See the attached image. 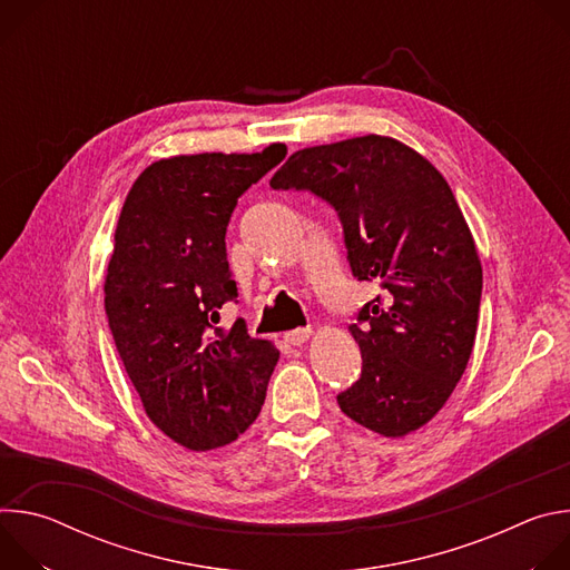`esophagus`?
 <instances>
[{"instance_id": "esophagus-1", "label": "esophagus", "mask_w": 570, "mask_h": 570, "mask_svg": "<svg viewBox=\"0 0 570 570\" xmlns=\"http://www.w3.org/2000/svg\"><path fill=\"white\" fill-rule=\"evenodd\" d=\"M311 336V327H299V330H293V332H286L284 334V341L293 347H299L304 341H308Z\"/></svg>"}]
</instances>
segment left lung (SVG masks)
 Listing matches in <instances>:
<instances>
[{
    "label": "left lung",
    "instance_id": "obj_1",
    "mask_svg": "<svg viewBox=\"0 0 570 570\" xmlns=\"http://www.w3.org/2000/svg\"><path fill=\"white\" fill-rule=\"evenodd\" d=\"M277 191H308L343 225L347 262L381 295L352 324L361 376L336 399L385 438L424 426L460 381L478 330L482 268L440 171L396 139L367 135L293 153Z\"/></svg>",
    "mask_w": 570,
    "mask_h": 570
}]
</instances>
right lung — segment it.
I'll use <instances>...</instances> for the list:
<instances>
[{
  "instance_id": "right-lung-1",
  "label": "right lung",
  "mask_w": 570,
  "mask_h": 570,
  "mask_svg": "<svg viewBox=\"0 0 570 570\" xmlns=\"http://www.w3.org/2000/svg\"><path fill=\"white\" fill-rule=\"evenodd\" d=\"M286 155H178L150 165L119 214L106 277L110 332L150 422L191 451L257 420L279 352L220 308L236 302L225 232L236 200Z\"/></svg>"
}]
</instances>
